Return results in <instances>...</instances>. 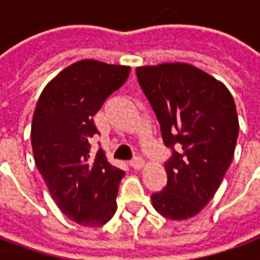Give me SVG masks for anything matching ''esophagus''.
Here are the masks:
<instances>
[{
  "label": "esophagus",
  "instance_id": "34e87169",
  "mask_svg": "<svg viewBox=\"0 0 260 260\" xmlns=\"http://www.w3.org/2000/svg\"><path fill=\"white\" fill-rule=\"evenodd\" d=\"M143 164H145V161H143V158L142 157H134L132 160L129 161V166L132 167V169H142L143 167Z\"/></svg>",
  "mask_w": 260,
  "mask_h": 260
}]
</instances>
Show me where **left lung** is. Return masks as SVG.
Wrapping results in <instances>:
<instances>
[{
    "instance_id": "8db88e82",
    "label": "left lung",
    "mask_w": 260,
    "mask_h": 260,
    "mask_svg": "<svg viewBox=\"0 0 260 260\" xmlns=\"http://www.w3.org/2000/svg\"><path fill=\"white\" fill-rule=\"evenodd\" d=\"M136 78L171 150L167 185L152 193L153 206L170 220H185L209 203L231 164L240 132L234 99L188 64L142 67Z\"/></svg>"
}]
</instances>
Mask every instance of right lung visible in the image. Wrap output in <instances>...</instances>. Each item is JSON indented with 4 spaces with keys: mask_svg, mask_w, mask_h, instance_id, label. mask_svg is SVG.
<instances>
[{
    "mask_svg": "<svg viewBox=\"0 0 260 260\" xmlns=\"http://www.w3.org/2000/svg\"><path fill=\"white\" fill-rule=\"evenodd\" d=\"M131 68L83 59L48 83L31 122L37 170L59 210L75 223L100 227L117 210L125 175L108 163L102 149L90 157V138L100 135L93 117L124 85Z\"/></svg>",
    "mask_w": 260,
    "mask_h": 260,
    "instance_id": "right-lung-1",
    "label": "right lung"
}]
</instances>
